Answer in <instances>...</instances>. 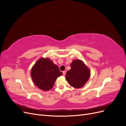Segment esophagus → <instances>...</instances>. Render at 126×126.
Returning a JSON list of instances; mask_svg holds the SVG:
<instances>
[{
    "mask_svg": "<svg viewBox=\"0 0 126 126\" xmlns=\"http://www.w3.org/2000/svg\"><path fill=\"white\" fill-rule=\"evenodd\" d=\"M66 71H63V75L64 76L66 75Z\"/></svg>",
    "mask_w": 126,
    "mask_h": 126,
    "instance_id": "esophagus-1",
    "label": "esophagus"
}]
</instances>
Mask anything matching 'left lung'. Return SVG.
<instances>
[{
	"label": "left lung",
	"instance_id": "8db88e82",
	"mask_svg": "<svg viewBox=\"0 0 126 126\" xmlns=\"http://www.w3.org/2000/svg\"><path fill=\"white\" fill-rule=\"evenodd\" d=\"M71 69L66 74V79L70 85L76 88H80L85 85L90 76L88 68L82 61L76 59L72 61Z\"/></svg>",
	"mask_w": 126,
	"mask_h": 126
}]
</instances>
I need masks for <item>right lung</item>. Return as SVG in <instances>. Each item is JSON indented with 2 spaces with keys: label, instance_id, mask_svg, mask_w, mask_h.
<instances>
[{
  "label": "right lung",
  "instance_id": "add662e5",
  "mask_svg": "<svg viewBox=\"0 0 126 126\" xmlns=\"http://www.w3.org/2000/svg\"><path fill=\"white\" fill-rule=\"evenodd\" d=\"M63 75L58 67L49 58H41L32 67L31 76L34 83L41 90L51 89L56 79Z\"/></svg>",
  "mask_w": 126,
  "mask_h": 126
}]
</instances>
